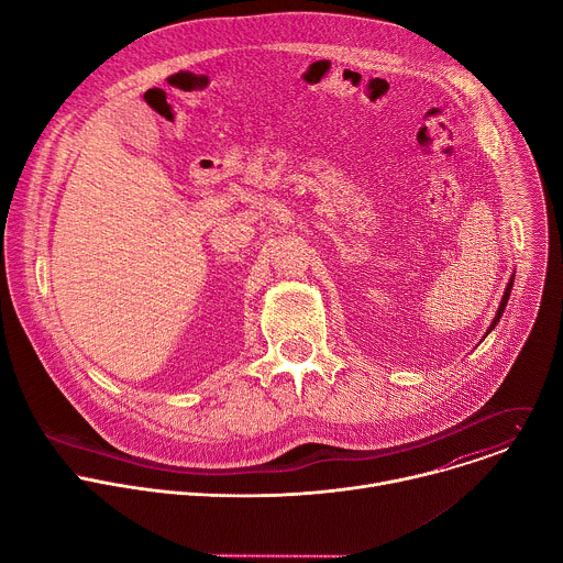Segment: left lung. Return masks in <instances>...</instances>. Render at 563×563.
<instances>
[{
  "label": "left lung",
  "instance_id": "8db88e82",
  "mask_svg": "<svg viewBox=\"0 0 563 563\" xmlns=\"http://www.w3.org/2000/svg\"><path fill=\"white\" fill-rule=\"evenodd\" d=\"M512 285H515V276H510V280H508V287H506V291H504V298H501V302H499V309H497V316L493 318V325H490V330L486 332V336L495 330V325L499 323V318L504 316V309H506V305H508V298H510V289H512ZM484 336V339H486Z\"/></svg>",
  "mask_w": 563,
  "mask_h": 563
}]
</instances>
